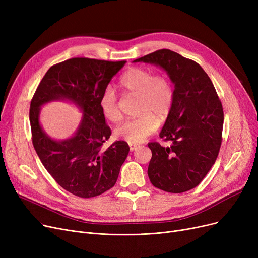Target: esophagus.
Wrapping results in <instances>:
<instances>
[{"label":"esophagus","mask_w":258,"mask_h":258,"mask_svg":"<svg viewBox=\"0 0 258 258\" xmlns=\"http://www.w3.org/2000/svg\"><path fill=\"white\" fill-rule=\"evenodd\" d=\"M137 148H138V145H136V144H130V151H131V152L136 151Z\"/></svg>","instance_id":"esophagus-1"}]
</instances>
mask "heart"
Listing matches in <instances>:
<instances>
[{"label":"heart","mask_w":258,"mask_h":258,"mask_svg":"<svg viewBox=\"0 0 258 258\" xmlns=\"http://www.w3.org/2000/svg\"><path fill=\"white\" fill-rule=\"evenodd\" d=\"M120 86L127 94L139 97L137 118L128 119L115 130V136L130 144L145 141L169 118L175 101L171 80L163 74H154L144 68H131L120 77ZM99 106L105 119H121L118 96L112 87H106L99 98Z\"/></svg>","instance_id":"heart-1"}]
</instances>
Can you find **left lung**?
<instances>
[{
  "label": "left lung",
  "instance_id": "1",
  "mask_svg": "<svg viewBox=\"0 0 258 258\" xmlns=\"http://www.w3.org/2000/svg\"><path fill=\"white\" fill-rule=\"evenodd\" d=\"M139 61L166 71L175 93L172 112L160 133V138L171 145L147 144L153 154L148 178L166 192L188 191L206 177L218 158L224 123L222 102L203 68L177 52L161 49L134 60Z\"/></svg>",
  "mask_w": 258,
  "mask_h": 258
}]
</instances>
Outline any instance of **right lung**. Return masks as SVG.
Segmentation results:
<instances>
[{
    "mask_svg": "<svg viewBox=\"0 0 258 258\" xmlns=\"http://www.w3.org/2000/svg\"><path fill=\"white\" fill-rule=\"evenodd\" d=\"M125 62L70 58L52 66L33 95L29 119L34 150L52 178L76 197L89 199L111 189L128 155L125 141L102 150L112 132L99 106L102 91ZM56 100L74 103L84 114L77 133L62 142L49 138L39 123L40 107Z\"/></svg>",
    "mask_w": 258,
    "mask_h": 258,
    "instance_id": "add662e5",
    "label": "right lung"
}]
</instances>
